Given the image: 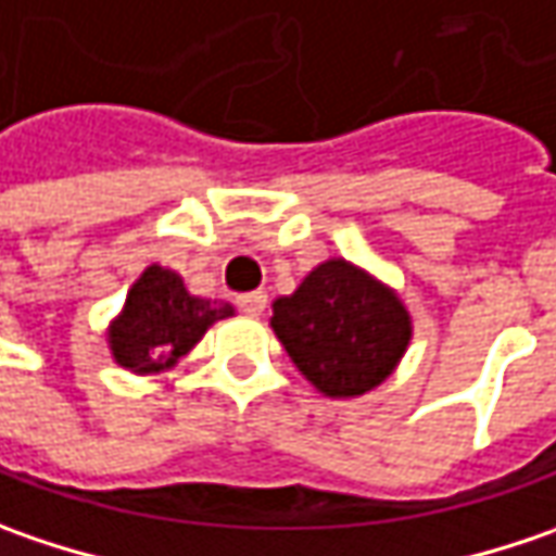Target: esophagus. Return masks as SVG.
Returning a JSON list of instances; mask_svg holds the SVG:
<instances>
[{"instance_id":"esophagus-1","label":"esophagus","mask_w":556,"mask_h":556,"mask_svg":"<svg viewBox=\"0 0 556 556\" xmlns=\"http://www.w3.org/2000/svg\"><path fill=\"white\" fill-rule=\"evenodd\" d=\"M239 304V311L242 314H249V317H261L264 314V307H267V295L264 292H245V295H239L236 299Z\"/></svg>"}]
</instances>
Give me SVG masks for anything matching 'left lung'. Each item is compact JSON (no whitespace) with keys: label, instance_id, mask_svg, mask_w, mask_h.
<instances>
[{"label":"left lung","instance_id":"1","mask_svg":"<svg viewBox=\"0 0 556 556\" xmlns=\"http://www.w3.org/2000/svg\"><path fill=\"white\" fill-rule=\"evenodd\" d=\"M270 317L299 374L326 399H361L399 370L414 339L401 295L345 257H326Z\"/></svg>","mask_w":556,"mask_h":556}]
</instances>
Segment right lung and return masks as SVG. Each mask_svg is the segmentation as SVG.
<instances>
[{
  "label": "right lung",
  "mask_w": 556,
  "mask_h": 556,
  "mask_svg": "<svg viewBox=\"0 0 556 556\" xmlns=\"http://www.w3.org/2000/svg\"><path fill=\"white\" fill-rule=\"evenodd\" d=\"M236 314L230 302L199 299L177 270L149 264L127 292L121 314L109 324V351L117 367L155 376L180 364L211 326Z\"/></svg>",
  "instance_id": "obj_1"
}]
</instances>
